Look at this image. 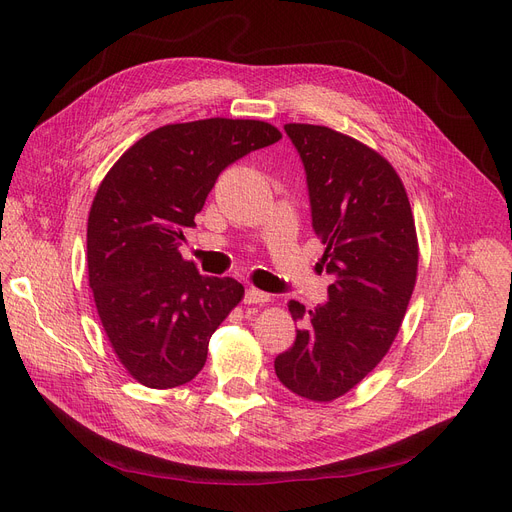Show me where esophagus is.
<instances>
[{"mask_svg":"<svg viewBox=\"0 0 512 512\" xmlns=\"http://www.w3.org/2000/svg\"><path fill=\"white\" fill-rule=\"evenodd\" d=\"M267 301H270V294H267V292H261L257 288H247L245 290V303H249V305H263Z\"/></svg>","mask_w":512,"mask_h":512,"instance_id":"34e87169","label":"esophagus"}]
</instances>
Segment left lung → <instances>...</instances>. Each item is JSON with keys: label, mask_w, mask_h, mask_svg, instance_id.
I'll return each mask as SVG.
<instances>
[{"label": "left lung", "mask_w": 512, "mask_h": 512, "mask_svg": "<svg viewBox=\"0 0 512 512\" xmlns=\"http://www.w3.org/2000/svg\"><path fill=\"white\" fill-rule=\"evenodd\" d=\"M307 176L328 301H290L297 340L274 361L294 394L326 402L355 388L394 342L417 280V234L405 186L388 161L328 126L286 124Z\"/></svg>", "instance_id": "obj_1"}]
</instances>
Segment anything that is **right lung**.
<instances>
[{
	"instance_id": "add662e5",
	"label": "right lung",
	"mask_w": 512,
	"mask_h": 512,
	"mask_svg": "<svg viewBox=\"0 0 512 512\" xmlns=\"http://www.w3.org/2000/svg\"><path fill=\"white\" fill-rule=\"evenodd\" d=\"M282 139L259 120L161 126L107 172L87 226L89 284L118 359L147 388H176L203 369L211 334L245 294L201 276L180 247L218 176Z\"/></svg>"
}]
</instances>
